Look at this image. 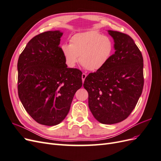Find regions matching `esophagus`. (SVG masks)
Wrapping results in <instances>:
<instances>
[{
	"instance_id": "1",
	"label": "esophagus",
	"mask_w": 161,
	"mask_h": 161,
	"mask_svg": "<svg viewBox=\"0 0 161 161\" xmlns=\"http://www.w3.org/2000/svg\"><path fill=\"white\" fill-rule=\"evenodd\" d=\"M86 76L87 75H86V74H85V73H82V82H84L85 79H86Z\"/></svg>"
}]
</instances>
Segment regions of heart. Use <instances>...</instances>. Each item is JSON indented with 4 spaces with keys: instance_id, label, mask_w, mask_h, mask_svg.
Listing matches in <instances>:
<instances>
[{
    "instance_id": "b5f03b06",
    "label": "heart",
    "mask_w": 161,
    "mask_h": 161,
    "mask_svg": "<svg viewBox=\"0 0 161 161\" xmlns=\"http://www.w3.org/2000/svg\"><path fill=\"white\" fill-rule=\"evenodd\" d=\"M66 64L75 67L79 60L86 69L97 71L108 62L114 51V43L111 39L97 31H86L73 36L70 44L61 47Z\"/></svg>"
}]
</instances>
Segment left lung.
Here are the masks:
<instances>
[{
	"label": "left lung",
	"mask_w": 161,
	"mask_h": 161,
	"mask_svg": "<svg viewBox=\"0 0 161 161\" xmlns=\"http://www.w3.org/2000/svg\"><path fill=\"white\" fill-rule=\"evenodd\" d=\"M115 53L101 69L90 73L83 86L89 93V107L101 124L125 119L135 108L144 86L143 57L127 34L108 30Z\"/></svg>",
	"instance_id": "8db88e82"
}]
</instances>
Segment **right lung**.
Wrapping results in <instances>:
<instances>
[{"mask_svg":"<svg viewBox=\"0 0 161 161\" xmlns=\"http://www.w3.org/2000/svg\"><path fill=\"white\" fill-rule=\"evenodd\" d=\"M63 33L49 31L33 37L19 57L18 95L37 123L56 125L69 114L82 72L68 68L59 46Z\"/></svg>","mask_w":161,"mask_h":161,"instance_id":"obj_1","label":"right lung"}]
</instances>
